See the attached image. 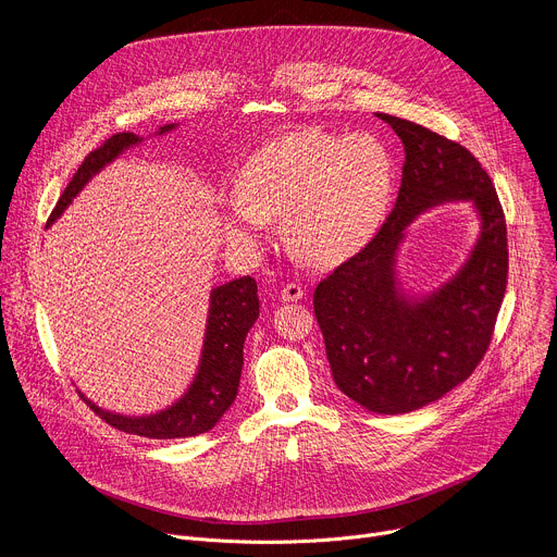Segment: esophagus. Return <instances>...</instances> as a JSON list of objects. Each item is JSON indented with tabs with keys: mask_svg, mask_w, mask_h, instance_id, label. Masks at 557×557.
Segmentation results:
<instances>
[{
	"mask_svg": "<svg viewBox=\"0 0 557 557\" xmlns=\"http://www.w3.org/2000/svg\"><path fill=\"white\" fill-rule=\"evenodd\" d=\"M304 297V288L299 286V284H286L284 288H282V299L284 301H297V299H301Z\"/></svg>",
	"mask_w": 557,
	"mask_h": 557,
	"instance_id": "esophagus-1",
	"label": "esophagus"
}]
</instances>
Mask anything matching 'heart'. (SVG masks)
I'll use <instances>...</instances> for the list:
<instances>
[{
	"label": "heart",
	"instance_id": "obj_1",
	"mask_svg": "<svg viewBox=\"0 0 557 557\" xmlns=\"http://www.w3.org/2000/svg\"><path fill=\"white\" fill-rule=\"evenodd\" d=\"M394 185L387 149L368 134L304 129L258 149L240 191L222 200V228L240 251H258L284 213L288 243L314 264H337L381 224Z\"/></svg>",
	"mask_w": 557,
	"mask_h": 557
}]
</instances>
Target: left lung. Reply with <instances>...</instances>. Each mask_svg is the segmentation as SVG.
<instances>
[{"label":"left lung","instance_id":"8db88e82","mask_svg":"<svg viewBox=\"0 0 557 557\" xmlns=\"http://www.w3.org/2000/svg\"><path fill=\"white\" fill-rule=\"evenodd\" d=\"M406 149L399 198L381 231L312 295L337 387L376 414L425 408L479 366L507 288V224L492 178L462 145L412 121L379 114ZM467 201L480 235L438 287L414 292L398 256L409 224L430 208Z\"/></svg>","mask_w":557,"mask_h":557}]
</instances>
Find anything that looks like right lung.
<instances>
[{
    "label": "right lung",
    "mask_w": 557,
    "mask_h": 557,
    "mask_svg": "<svg viewBox=\"0 0 557 557\" xmlns=\"http://www.w3.org/2000/svg\"><path fill=\"white\" fill-rule=\"evenodd\" d=\"M178 127V123H170L158 127L151 136H163ZM145 138L132 132L116 134L108 138L99 149L88 153L82 168L76 170L70 185L61 194L54 211L48 218L46 228H50L63 211L72 205V200L84 191V187L101 174L108 165H112L119 156L127 149L140 145ZM260 314L258 299V282L249 275L231 280L211 288L209 308H207V324L200 348V359L196 366V374L187 389L178 399L149 414H123L112 412L97 406L92 399L78 389L82 399L112 428L145 436V438H187L209 432L222 414L233 406L237 396V385H240L243 363H245V339L251 326Z\"/></svg>",
    "instance_id": "right-lung-1"
}]
</instances>
